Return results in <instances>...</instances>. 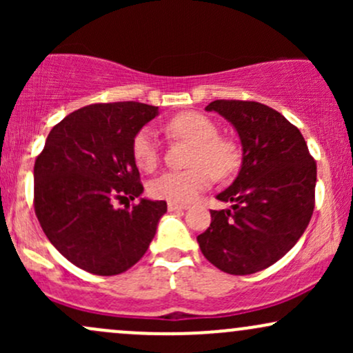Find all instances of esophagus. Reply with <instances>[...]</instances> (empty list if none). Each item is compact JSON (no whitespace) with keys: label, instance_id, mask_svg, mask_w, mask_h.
Returning a JSON list of instances; mask_svg holds the SVG:
<instances>
[{"label":"esophagus","instance_id":"obj_1","mask_svg":"<svg viewBox=\"0 0 353 353\" xmlns=\"http://www.w3.org/2000/svg\"><path fill=\"white\" fill-rule=\"evenodd\" d=\"M168 209L171 210V212H176V210H185L188 209V205L179 204V202H168Z\"/></svg>","mask_w":353,"mask_h":353}]
</instances>
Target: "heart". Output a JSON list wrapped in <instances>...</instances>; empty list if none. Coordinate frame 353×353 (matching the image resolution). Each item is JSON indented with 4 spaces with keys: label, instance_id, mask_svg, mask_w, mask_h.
<instances>
[{
    "label": "heart",
    "instance_id": "b5f03b06",
    "mask_svg": "<svg viewBox=\"0 0 353 353\" xmlns=\"http://www.w3.org/2000/svg\"><path fill=\"white\" fill-rule=\"evenodd\" d=\"M165 131L176 139L194 144L185 171L164 172L149 184V192L157 199L171 202H190L208 190L214 182L232 176L241 164V152L232 141L219 137L212 119L201 112H181L171 117ZM132 159L141 171L152 172L159 165L161 149L156 134L149 128L141 129L132 139Z\"/></svg>",
    "mask_w": 353,
    "mask_h": 353
}]
</instances>
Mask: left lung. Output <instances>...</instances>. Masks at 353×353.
Instances as JSON below:
<instances>
[{
	"mask_svg": "<svg viewBox=\"0 0 353 353\" xmlns=\"http://www.w3.org/2000/svg\"><path fill=\"white\" fill-rule=\"evenodd\" d=\"M205 109L236 128L242 165L236 181L217 194L232 205L210 210L212 221L197 242L222 272H259L289 252L309 225L317 164L301 131L265 104L217 99Z\"/></svg>",
	"mask_w": 353,
	"mask_h": 353,
	"instance_id": "left-lung-1",
	"label": "left lung"
}]
</instances>
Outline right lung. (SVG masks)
I'll list each match as a JSON object with an SVG mask.
<instances>
[{
	"mask_svg": "<svg viewBox=\"0 0 353 353\" xmlns=\"http://www.w3.org/2000/svg\"><path fill=\"white\" fill-rule=\"evenodd\" d=\"M157 116L149 104H89L51 129L34 163V212L68 261L96 275H117L145 254L165 201H116L143 194L132 139Z\"/></svg>",
	"mask_w": 353,
	"mask_h": 353,
	"instance_id": "add662e5",
	"label": "right lung"
}]
</instances>
